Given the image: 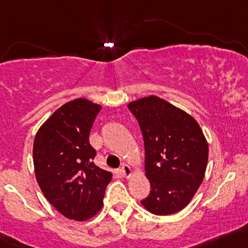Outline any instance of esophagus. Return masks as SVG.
Masks as SVG:
<instances>
[{
  "mask_svg": "<svg viewBox=\"0 0 248 248\" xmlns=\"http://www.w3.org/2000/svg\"><path fill=\"white\" fill-rule=\"evenodd\" d=\"M121 173H122V176H124V178H130L133 174L132 167H130L129 165L124 164L121 167Z\"/></svg>",
  "mask_w": 248,
  "mask_h": 248,
  "instance_id": "obj_1",
  "label": "esophagus"
}]
</instances>
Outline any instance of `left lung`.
Instances as JSON below:
<instances>
[{
  "label": "left lung",
  "mask_w": 248,
  "mask_h": 248,
  "mask_svg": "<svg viewBox=\"0 0 248 248\" xmlns=\"http://www.w3.org/2000/svg\"><path fill=\"white\" fill-rule=\"evenodd\" d=\"M145 142L149 195L141 205L155 216L186 207L205 178L208 143L193 116L155 95L128 103Z\"/></svg>",
  "instance_id": "8db88e82"
}]
</instances>
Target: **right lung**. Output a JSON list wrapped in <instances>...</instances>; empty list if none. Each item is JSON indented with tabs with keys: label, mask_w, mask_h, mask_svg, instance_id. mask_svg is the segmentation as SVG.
I'll return each mask as SVG.
<instances>
[{
	"label": "right lung",
	"mask_w": 248,
	"mask_h": 248,
	"mask_svg": "<svg viewBox=\"0 0 248 248\" xmlns=\"http://www.w3.org/2000/svg\"><path fill=\"white\" fill-rule=\"evenodd\" d=\"M101 108L78 97L54 111L35 135L32 161L37 184L50 205L67 219L86 221L96 216L113 176L94 164L96 152L89 143Z\"/></svg>",
	"instance_id": "right-lung-1"
}]
</instances>
